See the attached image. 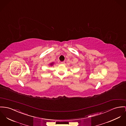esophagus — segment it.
Masks as SVG:
<instances>
[{
    "label": "esophagus",
    "mask_w": 126,
    "mask_h": 126,
    "mask_svg": "<svg viewBox=\"0 0 126 126\" xmlns=\"http://www.w3.org/2000/svg\"><path fill=\"white\" fill-rule=\"evenodd\" d=\"M61 64H64V63H65V61H62V62H61Z\"/></svg>",
    "instance_id": "obj_1"
}]
</instances>
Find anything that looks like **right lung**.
Segmentation results:
<instances>
[{
  "mask_svg": "<svg viewBox=\"0 0 126 126\" xmlns=\"http://www.w3.org/2000/svg\"><path fill=\"white\" fill-rule=\"evenodd\" d=\"M50 65H53V63H51V64H50Z\"/></svg>",
  "mask_w": 126,
  "mask_h": 126,
  "instance_id": "1",
  "label": "right lung"
}]
</instances>
